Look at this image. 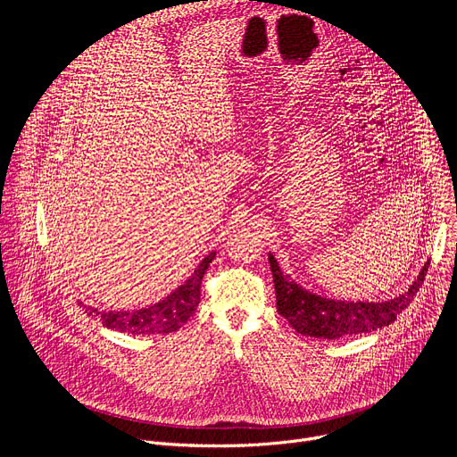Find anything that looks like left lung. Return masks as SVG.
Wrapping results in <instances>:
<instances>
[{
	"label": "left lung",
	"instance_id": "left-lung-1",
	"mask_svg": "<svg viewBox=\"0 0 457 457\" xmlns=\"http://www.w3.org/2000/svg\"><path fill=\"white\" fill-rule=\"evenodd\" d=\"M427 262L418 277V280L411 286L405 295H400L395 300L369 303V302H335L311 295L289 282L273 254H270V266L275 282L277 293V309L289 321L296 333L311 338H328L337 340L344 337L370 333L393 323L396 316L409 307L416 293L420 291L425 275L428 271Z\"/></svg>",
	"mask_w": 457,
	"mask_h": 457
}]
</instances>
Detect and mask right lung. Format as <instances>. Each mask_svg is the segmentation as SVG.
I'll list each match as a JSON object with an SVG mask.
<instances>
[{
    "label": "right lung",
    "mask_w": 457,
    "mask_h": 457,
    "mask_svg": "<svg viewBox=\"0 0 457 457\" xmlns=\"http://www.w3.org/2000/svg\"><path fill=\"white\" fill-rule=\"evenodd\" d=\"M215 258V253H210L201 266L195 270L186 284H182L175 293L166 296L162 302L154 303L146 309L132 311V312H115V311H97L94 307H87L79 302L87 314L99 316L104 328L117 329L120 333L132 335H168L177 331L184 321L197 309L201 302V284L204 278L210 262Z\"/></svg>",
    "instance_id": "add662e5"
}]
</instances>
